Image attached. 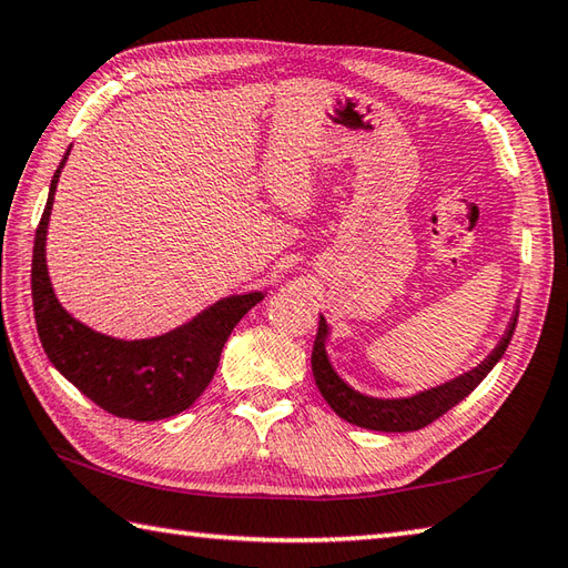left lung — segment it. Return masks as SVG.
<instances>
[{"label":"left lung","instance_id":"1","mask_svg":"<svg viewBox=\"0 0 568 568\" xmlns=\"http://www.w3.org/2000/svg\"><path fill=\"white\" fill-rule=\"evenodd\" d=\"M517 317H519V307L515 310V315L509 317V325L505 329L503 339L497 342V347L487 354L480 364L473 366L470 372H463L460 376H455V379L424 388V392L418 394L402 396V398H379V396H366L357 392V388H352L335 372V366H332L329 354H327L329 325L327 320L320 315L317 337L313 347L315 384L320 388V394L325 396V402L332 406V410H335L339 418L347 420V424L369 428V430H384V433L418 430L433 424L436 418H440L455 404H460L463 398L493 372V366L503 359V354L507 352V344L513 339Z\"/></svg>","mask_w":568,"mask_h":568}]
</instances>
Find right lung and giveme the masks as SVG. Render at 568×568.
Returning <instances> with one entry per match:
<instances>
[{
  "instance_id": "obj_1",
  "label": "right lung",
  "mask_w": 568,
  "mask_h": 568,
  "mask_svg": "<svg viewBox=\"0 0 568 568\" xmlns=\"http://www.w3.org/2000/svg\"><path fill=\"white\" fill-rule=\"evenodd\" d=\"M69 152L71 148L53 174L33 239L31 297L41 347L55 369L108 414L132 420L182 414L214 379L231 329L261 303L263 293L221 297L184 325L148 339H118L75 320L55 297L47 265L53 194Z\"/></svg>"
}]
</instances>
